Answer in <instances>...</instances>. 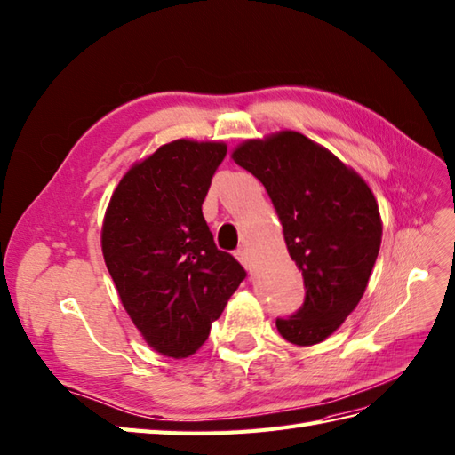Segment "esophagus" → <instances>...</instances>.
Returning a JSON list of instances; mask_svg holds the SVG:
<instances>
[{"label":"esophagus","mask_w":455,"mask_h":455,"mask_svg":"<svg viewBox=\"0 0 455 455\" xmlns=\"http://www.w3.org/2000/svg\"><path fill=\"white\" fill-rule=\"evenodd\" d=\"M236 259L242 263V266H244L246 269H251V266H250V256H248V251L244 250V248H240V250H236Z\"/></svg>","instance_id":"1"}]
</instances>
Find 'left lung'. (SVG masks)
<instances>
[{
	"label": "left lung",
	"instance_id": "8db88e82",
	"mask_svg": "<svg viewBox=\"0 0 455 455\" xmlns=\"http://www.w3.org/2000/svg\"><path fill=\"white\" fill-rule=\"evenodd\" d=\"M232 158L266 188L302 271L304 302L277 318V330L294 345L322 343L356 308L371 279L382 242L374 194L339 158L297 132L246 141Z\"/></svg>",
	"mask_w": 455,
	"mask_h": 455
}]
</instances>
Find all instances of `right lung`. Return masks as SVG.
<instances>
[{"label": "right lung", "mask_w": 455, "mask_h": 455, "mask_svg": "<svg viewBox=\"0 0 455 455\" xmlns=\"http://www.w3.org/2000/svg\"><path fill=\"white\" fill-rule=\"evenodd\" d=\"M225 143L178 140L135 164L110 199L102 253L124 308L155 351L194 355L246 271L215 246L202 205Z\"/></svg>", "instance_id": "1"}]
</instances>
